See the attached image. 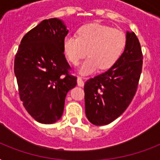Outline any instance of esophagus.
<instances>
[{
    "label": "esophagus",
    "instance_id": "esophagus-1",
    "mask_svg": "<svg viewBox=\"0 0 160 160\" xmlns=\"http://www.w3.org/2000/svg\"><path fill=\"white\" fill-rule=\"evenodd\" d=\"M77 85H79V86H80V87H83V86H84L85 83H84V81H83L82 78H80V77L77 78Z\"/></svg>",
    "mask_w": 160,
    "mask_h": 160
}]
</instances>
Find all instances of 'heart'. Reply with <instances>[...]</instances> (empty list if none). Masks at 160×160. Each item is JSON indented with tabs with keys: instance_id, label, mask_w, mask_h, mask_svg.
Here are the masks:
<instances>
[{
	"instance_id": "obj_1",
	"label": "heart",
	"mask_w": 160,
	"mask_h": 160,
	"mask_svg": "<svg viewBox=\"0 0 160 160\" xmlns=\"http://www.w3.org/2000/svg\"><path fill=\"white\" fill-rule=\"evenodd\" d=\"M125 44V35L120 30L100 23H90L78 30V36H65L63 51L74 65H78L88 54L89 57L79 70L82 75H89L99 68H111L121 56Z\"/></svg>"
}]
</instances>
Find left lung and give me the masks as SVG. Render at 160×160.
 Returning <instances> with one entry per match:
<instances>
[{"instance_id":"obj_1","label":"left lung","mask_w":160,"mask_h":160,"mask_svg":"<svg viewBox=\"0 0 160 160\" xmlns=\"http://www.w3.org/2000/svg\"><path fill=\"white\" fill-rule=\"evenodd\" d=\"M143 65L139 41L126 32L124 52L111 68L85 84V114L95 125H105L120 116L133 100Z\"/></svg>"}]
</instances>
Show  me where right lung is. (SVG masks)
<instances>
[{"instance_id":"1","label":"right lung","mask_w":160,"mask_h":160,"mask_svg":"<svg viewBox=\"0 0 160 160\" xmlns=\"http://www.w3.org/2000/svg\"><path fill=\"white\" fill-rule=\"evenodd\" d=\"M68 32L60 19L44 20L24 36L15 58L21 100L41 124H53L61 118L65 96L77 84V78L69 74L63 51Z\"/></svg>"}]
</instances>
